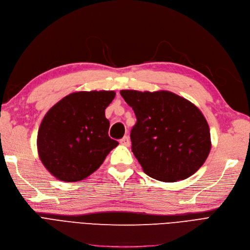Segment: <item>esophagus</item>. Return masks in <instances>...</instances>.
I'll list each match as a JSON object with an SVG mask.
<instances>
[{"instance_id":"esophagus-1","label":"esophagus","mask_w":250,"mask_h":250,"mask_svg":"<svg viewBox=\"0 0 250 250\" xmlns=\"http://www.w3.org/2000/svg\"><path fill=\"white\" fill-rule=\"evenodd\" d=\"M120 144L126 146V147H129V146H130V140H129V137L127 135H125L123 139L120 140Z\"/></svg>"}]
</instances>
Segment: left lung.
<instances>
[{
    "instance_id": "left-lung-1",
    "label": "left lung",
    "mask_w": 250,
    "mask_h": 250,
    "mask_svg": "<svg viewBox=\"0 0 250 250\" xmlns=\"http://www.w3.org/2000/svg\"><path fill=\"white\" fill-rule=\"evenodd\" d=\"M120 93L135 114L131 149L149 177L176 182L204 165L211 150L210 129L190 101L168 91Z\"/></svg>"
}]
</instances>
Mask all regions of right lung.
Here are the masks:
<instances>
[{
	"label": "right lung",
	"instance_id": "obj_1",
	"mask_svg": "<svg viewBox=\"0 0 250 250\" xmlns=\"http://www.w3.org/2000/svg\"><path fill=\"white\" fill-rule=\"evenodd\" d=\"M114 91L75 92L51 107L40 124L37 148L49 173L64 182L93 174L119 143L108 136L105 108Z\"/></svg>",
	"mask_w": 250,
	"mask_h": 250
}]
</instances>
